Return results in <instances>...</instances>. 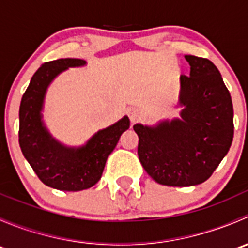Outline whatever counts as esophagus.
I'll use <instances>...</instances> for the list:
<instances>
[{"label": "esophagus", "mask_w": 248, "mask_h": 248, "mask_svg": "<svg viewBox=\"0 0 248 248\" xmlns=\"http://www.w3.org/2000/svg\"><path fill=\"white\" fill-rule=\"evenodd\" d=\"M128 116H129V120H131L132 124H136L137 121L140 119V111L138 109H132L129 110L128 112Z\"/></svg>", "instance_id": "esophagus-1"}]
</instances>
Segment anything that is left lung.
Segmentation results:
<instances>
[{
    "label": "left lung",
    "mask_w": 248,
    "mask_h": 248,
    "mask_svg": "<svg viewBox=\"0 0 248 248\" xmlns=\"http://www.w3.org/2000/svg\"><path fill=\"white\" fill-rule=\"evenodd\" d=\"M189 77L181 76V119L155 127L134 124L145 171L166 186L206 181L228 154L234 136L232 103L219 71L210 60L185 55Z\"/></svg>",
    "instance_id": "obj_1"
}]
</instances>
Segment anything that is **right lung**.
Returning a JSON list of instances; mask_svg holds the SVG:
<instances>
[{"label":"right lung","mask_w":248,"mask_h":248,"mask_svg":"<svg viewBox=\"0 0 248 248\" xmlns=\"http://www.w3.org/2000/svg\"><path fill=\"white\" fill-rule=\"evenodd\" d=\"M80 59L46 62L33 74L21 98L19 110V144L22 155L46 186L77 192L96 185L102 177L107 158L120 137L129 128L128 117L97 132L82 147H66L56 141L42 121V108L47 85L68 67L82 66Z\"/></svg>","instance_id":"1"}]
</instances>
